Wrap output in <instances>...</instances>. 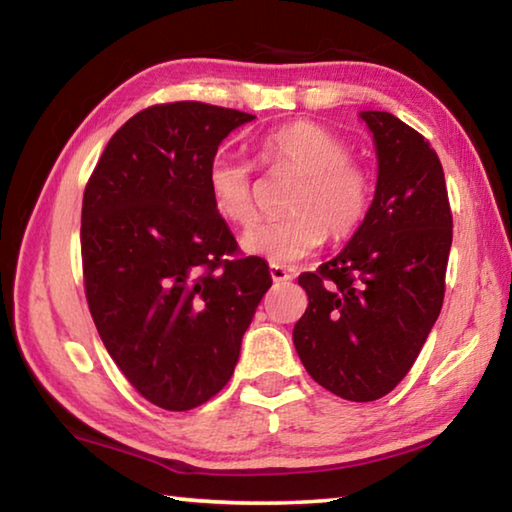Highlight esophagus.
I'll use <instances>...</instances> for the list:
<instances>
[{
  "mask_svg": "<svg viewBox=\"0 0 512 512\" xmlns=\"http://www.w3.org/2000/svg\"><path fill=\"white\" fill-rule=\"evenodd\" d=\"M271 277H273V282H289V280H293V273L291 271H287V268L284 266H271Z\"/></svg>",
  "mask_w": 512,
  "mask_h": 512,
  "instance_id": "1",
  "label": "esophagus"
}]
</instances>
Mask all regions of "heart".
I'll return each instance as SVG.
<instances>
[{"label":"heart","instance_id":"b5f03b06","mask_svg":"<svg viewBox=\"0 0 512 512\" xmlns=\"http://www.w3.org/2000/svg\"><path fill=\"white\" fill-rule=\"evenodd\" d=\"M257 162L271 173H298L291 196L293 216L250 228L241 246L275 266L296 264L323 244L352 235L372 205L370 173L352 158L350 144L316 121L298 119L268 131L257 144ZM207 189L216 214L246 228L257 216L253 164L216 153L207 167Z\"/></svg>","mask_w":512,"mask_h":512}]
</instances>
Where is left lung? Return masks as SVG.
<instances>
[{
  "label": "left lung",
  "instance_id": "obj_1",
  "mask_svg": "<svg viewBox=\"0 0 512 512\" xmlns=\"http://www.w3.org/2000/svg\"><path fill=\"white\" fill-rule=\"evenodd\" d=\"M377 144L366 221L332 262L302 273L309 307L296 327L302 366L329 393L372 402L418 359L445 298L452 248L443 164L424 135L391 112H361Z\"/></svg>",
  "mask_w": 512,
  "mask_h": 512
}]
</instances>
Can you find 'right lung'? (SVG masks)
<instances>
[{"mask_svg":"<svg viewBox=\"0 0 512 512\" xmlns=\"http://www.w3.org/2000/svg\"><path fill=\"white\" fill-rule=\"evenodd\" d=\"M255 119L201 101L155 103L110 137L85 185V298L103 345L144 400L189 411L228 384L271 273L216 214L207 167Z\"/></svg>","mask_w":512,"mask_h":512,"instance_id":"add662e5","label":"right lung"}]
</instances>
